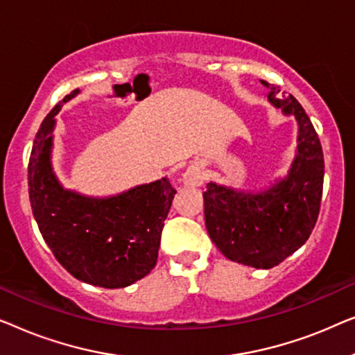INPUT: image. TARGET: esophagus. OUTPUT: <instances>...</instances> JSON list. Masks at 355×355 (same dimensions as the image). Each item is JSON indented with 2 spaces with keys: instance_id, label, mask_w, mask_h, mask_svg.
Here are the masks:
<instances>
[{
  "instance_id": "esophagus-1",
  "label": "esophagus",
  "mask_w": 355,
  "mask_h": 355,
  "mask_svg": "<svg viewBox=\"0 0 355 355\" xmlns=\"http://www.w3.org/2000/svg\"><path fill=\"white\" fill-rule=\"evenodd\" d=\"M203 179H205V174H203L202 168L197 166V164H192V166H189L182 174V184L186 187L202 186Z\"/></svg>"
}]
</instances>
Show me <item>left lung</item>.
Wrapping results in <instances>:
<instances>
[{"mask_svg":"<svg viewBox=\"0 0 355 355\" xmlns=\"http://www.w3.org/2000/svg\"><path fill=\"white\" fill-rule=\"evenodd\" d=\"M275 108L297 121V148L291 168L260 192L208 182L203 192L205 225L226 259L254 268H273L300 249L317 223L323 192L322 144L302 106L293 95L261 80Z\"/></svg>","mask_w":355,"mask_h":355,"instance_id":"left-lung-1","label":"left lung"}]
</instances>
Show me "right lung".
Returning <instances> with one entry per match:
<instances>
[{"instance_id":"1","label":"right lung","mask_w":355,"mask_h":355,"mask_svg":"<svg viewBox=\"0 0 355 355\" xmlns=\"http://www.w3.org/2000/svg\"><path fill=\"white\" fill-rule=\"evenodd\" d=\"M71 92L38 129L28 159V196L43 239L56 260L84 283L106 289L134 284L155 268L174 191L168 178L111 197H87L61 186L53 171L55 116Z\"/></svg>"}]
</instances>
